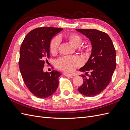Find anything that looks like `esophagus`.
<instances>
[{"label":"esophagus","instance_id":"obj_1","mask_svg":"<svg viewBox=\"0 0 130 130\" xmlns=\"http://www.w3.org/2000/svg\"><path fill=\"white\" fill-rule=\"evenodd\" d=\"M64 75L67 76V77H70V78H72L74 76L73 75H69V74H66V73H64Z\"/></svg>","mask_w":130,"mask_h":130}]
</instances>
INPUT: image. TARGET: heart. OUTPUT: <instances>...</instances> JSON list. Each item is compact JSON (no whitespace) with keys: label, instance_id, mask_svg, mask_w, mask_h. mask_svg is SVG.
Returning <instances> with one entry per match:
<instances>
[{"label":"heart","instance_id":"obj_1","mask_svg":"<svg viewBox=\"0 0 130 130\" xmlns=\"http://www.w3.org/2000/svg\"><path fill=\"white\" fill-rule=\"evenodd\" d=\"M66 38L75 47H77L82 42V37L76 33H69L66 35ZM60 44V39L58 37L53 38L50 41L49 48L51 53L56 54ZM81 51L88 50L85 47H81ZM82 64L81 59L76 56H64L59 58L56 62V66L57 68L67 73H72L76 68L79 67Z\"/></svg>","mask_w":130,"mask_h":130}]
</instances>
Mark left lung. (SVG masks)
I'll return each instance as SVG.
<instances>
[{"label":"left lung","instance_id":"8db88e82","mask_svg":"<svg viewBox=\"0 0 130 130\" xmlns=\"http://www.w3.org/2000/svg\"><path fill=\"white\" fill-rule=\"evenodd\" d=\"M91 42L92 54L80 72L91 73L88 77L82 75L84 82L78 90L86 96H94L101 93L111 81L116 67V53L108 35L96 29H77ZM86 75L88 74L86 73Z\"/></svg>","mask_w":130,"mask_h":130}]
</instances>
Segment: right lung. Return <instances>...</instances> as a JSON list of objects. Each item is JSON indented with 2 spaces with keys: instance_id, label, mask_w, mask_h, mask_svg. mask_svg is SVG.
Here are the masks:
<instances>
[{
  "instance_id": "add662e5",
  "label": "right lung",
  "mask_w": 130,
  "mask_h": 130,
  "mask_svg": "<svg viewBox=\"0 0 130 130\" xmlns=\"http://www.w3.org/2000/svg\"><path fill=\"white\" fill-rule=\"evenodd\" d=\"M62 30L53 27H37L26 35L21 44L19 69L26 87L37 98L52 95L58 87L61 74L56 70L44 73L43 68L50 56L51 40Z\"/></svg>"
}]
</instances>
